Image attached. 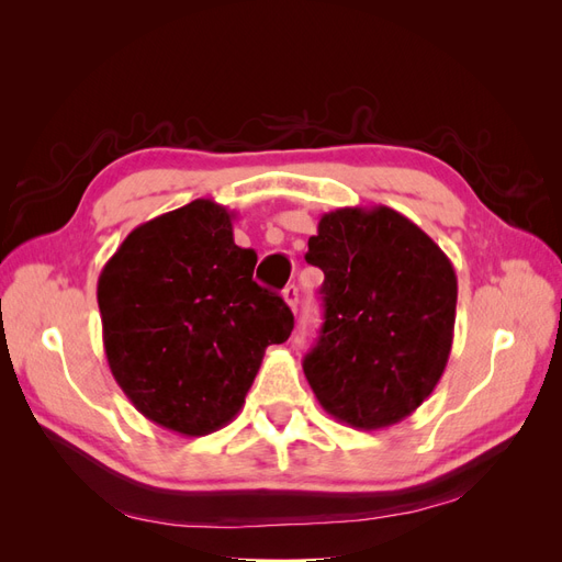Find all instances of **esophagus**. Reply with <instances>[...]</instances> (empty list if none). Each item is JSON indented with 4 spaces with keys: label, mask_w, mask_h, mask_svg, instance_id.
<instances>
[{
    "label": "esophagus",
    "mask_w": 562,
    "mask_h": 562,
    "mask_svg": "<svg viewBox=\"0 0 562 562\" xmlns=\"http://www.w3.org/2000/svg\"><path fill=\"white\" fill-rule=\"evenodd\" d=\"M283 300H285L288 307H291V312L295 314L297 312V304H300V291H297L295 283L283 288Z\"/></svg>",
    "instance_id": "34e87169"
}]
</instances>
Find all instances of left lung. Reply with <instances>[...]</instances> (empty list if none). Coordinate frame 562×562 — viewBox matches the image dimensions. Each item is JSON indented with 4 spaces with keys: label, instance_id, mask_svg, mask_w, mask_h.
Masks as SVG:
<instances>
[{
    "label": "left lung",
    "instance_id": "obj_1",
    "mask_svg": "<svg viewBox=\"0 0 562 562\" xmlns=\"http://www.w3.org/2000/svg\"><path fill=\"white\" fill-rule=\"evenodd\" d=\"M307 262L326 281L323 328L304 356L323 411L375 431L411 417L448 366L457 277L440 246L389 206L323 213Z\"/></svg>",
    "mask_w": 562,
    "mask_h": 562
}]
</instances>
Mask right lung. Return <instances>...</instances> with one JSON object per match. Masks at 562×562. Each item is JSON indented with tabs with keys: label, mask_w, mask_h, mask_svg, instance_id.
Listing matches in <instances>:
<instances>
[{
	"label": "right lung",
	"mask_w": 562,
	"mask_h": 562,
	"mask_svg": "<svg viewBox=\"0 0 562 562\" xmlns=\"http://www.w3.org/2000/svg\"><path fill=\"white\" fill-rule=\"evenodd\" d=\"M234 213L196 199L135 227L98 277L103 347L135 411L182 436L229 424L269 345L291 337L288 304L252 281Z\"/></svg>",
	"instance_id": "1"
}]
</instances>
